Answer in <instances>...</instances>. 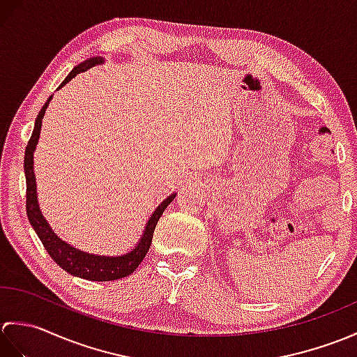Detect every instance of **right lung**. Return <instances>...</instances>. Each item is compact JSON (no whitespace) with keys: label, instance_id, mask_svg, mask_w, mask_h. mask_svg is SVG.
Segmentation results:
<instances>
[{"label":"right lung","instance_id":"1","mask_svg":"<svg viewBox=\"0 0 357 357\" xmlns=\"http://www.w3.org/2000/svg\"><path fill=\"white\" fill-rule=\"evenodd\" d=\"M102 63H104V59L101 56L86 59L84 63H81L77 67H73V70L67 75L66 79L61 82V86H59L58 89L66 86L67 82L77 77L78 73L86 72L87 69H90V67H93L96 64H102ZM50 100H52V96H49L47 102L43 105L41 112L38 113V116L35 119L33 132L27 142L26 153H24V173H26V187H27L26 188V210H27L29 222L33 227V230L36 231L38 238L41 239L44 248L47 250V253L50 255L52 259L55 261L63 270L70 273V275L87 279V280H98V282H105V280H116V279L132 275V273L138 268V265L142 262L144 257H146L159 218L162 216L164 210L174 199L176 193L170 195L169 198H165L161 204H159L156 210L149 218L146 229H144V233H142L139 242L135 245L133 250H130V252L126 255H121V256L92 255V253L82 252V250H79V248H75L70 244L64 242L63 239H59L50 229L49 222L45 221L43 213H41L40 206H38L36 179H35V173H33V151L36 149L38 139H40L43 118H44L45 109H47Z\"/></svg>","mask_w":357,"mask_h":357}]
</instances>
